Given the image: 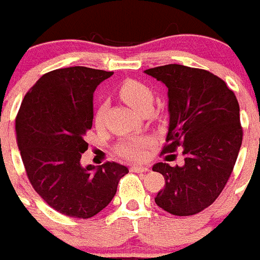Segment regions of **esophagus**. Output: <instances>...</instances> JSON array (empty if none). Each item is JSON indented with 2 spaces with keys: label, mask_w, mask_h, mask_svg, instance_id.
I'll return each mask as SVG.
<instances>
[{
  "label": "esophagus",
  "mask_w": 260,
  "mask_h": 260,
  "mask_svg": "<svg viewBox=\"0 0 260 260\" xmlns=\"http://www.w3.org/2000/svg\"><path fill=\"white\" fill-rule=\"evenodd\" d=\"M131 172H135V173H143V172H148L149 167H144V166H131L130 167Z\"/></svg>",
  "instance_id": "esophagus-1"
}]
</instances>
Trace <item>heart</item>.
I'll return each mask as SVG.
<instances>
[{
    "label": "heart",
    "mask_w": 260,
    "mask_h": 260,
    "mask_svg": "<svg viewBox=\"0 0 260 260\" xmlns=\"http://www.w3.org/2000/svg\"><path fill=\"white\" fill-rule=\"evenodd\" d=\"M120 99L126 102L130 107L141 112L145 107L153 104V92L146 84L135 79H126L117 88ZM102 120V110L96 115V124L99 125ZM154 144V140L148 135L131 136L120 141L116 146L117 155L131 161H141L146 158L148 149Z\"/></svg>",
    "instance_id": "b5f03b06"
}]
</instances>
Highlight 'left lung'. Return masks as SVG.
I'll return each instance as SVG.
<instances>
[{
    "instance_id": "obj_1",
    "label": "left lung",
    "mask_w": 260,
    "mask_h": 260,
    "mask_svg": "<svg viewBox=\"0 0 260 260\" xmlns=\"http://www.w3.org/2000/svg\"><path fill=\"white\" fill-rule=\"evenodd\" d=\"M145 73L168 88L169 130L161 154L182 146L184 156L182 167L153 166L166 181L155 204L176 216L196 215L220 196L235 166L243 141L238 100L205 69L167 64Z\"/></svg>"
}]
</instances>
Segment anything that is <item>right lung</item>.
Instances as JSON below:
<instances>
[{"instance_id":"1","label":"right lung","mask_w":260,"mask_h":260,"mask_svg":"<svg viewBox=\"0 0 260 260\" xmlns=\"http://www.w3.org/2000/svg\"><path fill=\"white\" fill-rule=\"evenodd\" d=\"M114 72L69 67L45 73L27 91L16 120V140L26 176L55 211L74 218L99 214L116 194L125 166H81L93 120V92Z\"/></svg>"}]
</instances>
